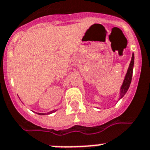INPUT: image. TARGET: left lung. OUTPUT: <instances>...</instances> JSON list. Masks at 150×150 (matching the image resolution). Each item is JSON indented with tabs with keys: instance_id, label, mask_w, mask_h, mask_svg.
<instances>
[{
	"instance_id": "obj_1",
	"label": "left lung",
	"mask_w": 150,
	"mask_h": 150,
	"mask_svg": "<svg viewBox=\"0 0 150 150\" xmlns=\"http://www.w3.org/2000/svg\"><path fill=\"white\" fill-rule=\"evenodd\" d=\"M134 63V53H132V57H131V62H130L129 67H128L127 73H126L125 77V79H124L123 84H122V87H121L120 97H119V100L122 99V97H124V95L127 93V90H128V88H129L130 87V84H131V79H132Z\"/></svg>"
}]
</instances>
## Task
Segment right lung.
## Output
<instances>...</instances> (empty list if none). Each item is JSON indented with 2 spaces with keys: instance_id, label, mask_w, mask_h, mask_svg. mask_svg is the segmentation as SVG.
<instances>
[{
  "instance_id": "obj_1",
  "label": "right lung",
  "mask_w": 150,
  "mask_h": 150,
  "mask_svg": "<svg viewBox=\"0 0 150 150\" xmlns=\"http://www.w3.org/2000/svg\"><path fill=\"white\" fill-rule=\"evenodd\" d=\"M56 112L55 110H53V111L50 112H48L47 114H50V113H53V112ZM37 114H38V115H46V113H37Z\"/></svg>"
}]
</instances>
